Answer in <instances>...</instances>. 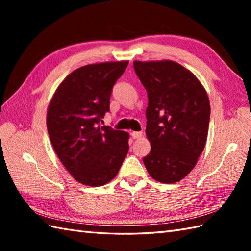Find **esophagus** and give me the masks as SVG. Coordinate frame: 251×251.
<instances>
[{
    "instance_id": "34e87169",
    "label": "esophagus",
    "mask_w": 251,
    "mask_h": 251,
    "mask_svg": "<svg viewBox=\"0 0 251 251\" xmlns=\"http://www.w3.org/2000/svg\"><path fill=\"white\" fill-rule=\"evenodd\" d=\"M130 135H131V138H134V139H138V138H140L142 136V132L141 131H132Z\"/></svg>"
}]
</instances>
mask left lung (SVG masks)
Returning <instances> with one entry per match:
<instances>
[{"label":"left lung","mask_w":251,"mask_h":251,"mask_svg":"<svg viewBox=\"0 0 251 251\" xmlns=\"http://www.w3.org/2000/svg\"><path fill=\"white\" fill-rule=\"evenodd\" d=\"M148 93L143 163L151 177L175 183L188 176L204 150L210 119L208 95L193 73L173 60L134 61Z\"/></svg>","instance_id":"left-lung-1"}]
</instances>
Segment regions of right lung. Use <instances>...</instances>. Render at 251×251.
<instances>
[{
  "mask_svg": "<svg viewBox=\"0 0 251 251\" xmlns=\"http://www.w3.org/2000/svg\"><path fill=\"white\" fill-rule=\"evenodd\" d=\"M127 66L128 61H108L76 69L60 83L47 108L51 146L82 184L110 182L128 153V132L100 125L110 110L112 87Z\"/></svg>",
  "mask_w": 251,
  "mask_h": 251,
  "instance_id": "add662e5",
  "label": "right lung"
}]
</instances>
